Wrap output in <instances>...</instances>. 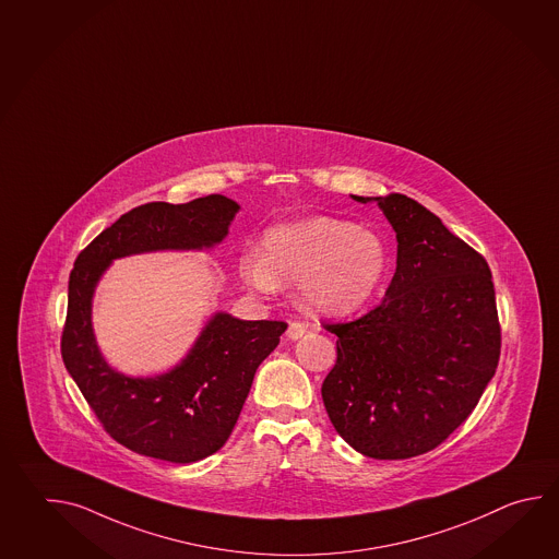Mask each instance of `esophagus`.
<instances>
[{"label": "esophagus", "instance_id": "esophagus-1", "mask_svg": "<svg viewBox=\"0 0 559 559\" xmlns=\"http://www.w3.org/2000/svg\"><path fill=\"white\" fill-rule=\"evenodd\" d=\"M307 332V326L302 324V322H298V320H295V322H290L288 324V331H286V336L290 338V341H298L302 334Z\"/></svg>", "mask_w": 559, "mask_h": 559}]
</instances>
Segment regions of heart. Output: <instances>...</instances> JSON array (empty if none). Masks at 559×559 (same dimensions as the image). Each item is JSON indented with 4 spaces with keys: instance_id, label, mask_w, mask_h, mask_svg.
<instances>
[{
    "instance_id": "heart-1",
    "label": "heart",
    "mask_w": 559,
    "mask_h": 559,
    "mask_svg": "<svg viewBox=\"0 0 559 559\" xmlns=\"http://www.w3.org/2000/svg\"><path fill=\"white\" fill-rule=\"evenodd\" d=\"M386 271L382 237L334 217L269 228L262 254L249 252L240 261L242 276L264 293L298 283L300 302L319 314L365 307L384 283Z\"/></svg>"
}]
</instances>
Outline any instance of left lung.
Here are the masks:
<instances>
[{
	"mask_svg": "<svg viewBox=\"0 0 559 559\" xmlns=\"http://www.w3.org/2000/svg\"><path fill=\"white\" fill-rule=\"evenodd\" d=\"M374 201L396 233V273L365 317L324 324L338 336L322 382L334 430L374 460L442 444L476 408L500 360L496 290L486 259L406 194Z\"/></svg>",
	"mask_w": 559,
	"mask_h": 559,
	"instance_id": "8db88e82",
	"label": "left lung"
}]
</instances>
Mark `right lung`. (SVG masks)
<instances>
[{
  "label": "right lung",
  "instance_id": "right-lung-1",
  "mask_svg": "<svg viewBox=\"0 0 559 559\" xmlns=\"http://www.w3.org/2000/svg\"><path fill=\"white\" fill-rule=\"evenodd\" d=\"M239 209L223 194L185 205L138 206L83 249L69 274L63 362L107 433L141 456L191 464L221 450L239 420L257 368L276 348L286 322L215 312L169 372L127 377L107 365L95 341V288L115 259L213 249L227 237Z\"/></svg>",
  "mask_w": 559,
  "mask_h": 559
}]
</instances>
